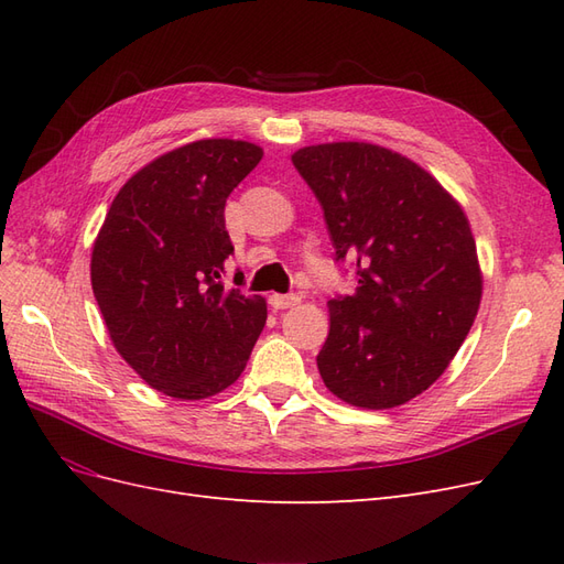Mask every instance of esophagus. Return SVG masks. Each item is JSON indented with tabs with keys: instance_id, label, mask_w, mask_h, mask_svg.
Returning <instances> with one entry per match:
<instances>
[{
	"instance_id": "1",
	"label": "esophagus",
	"mask_w": 564,
	"mask_h": 564,
	"mask_svg": "<svg viewBox=\"0 0 564 564\" xmlns=\"http://www.w3.org/2000/svg\"><path fill=\"white\" fill-rule=\"evenodd\" d=\"M301 299L296 294H272L270 296V305L275 311H286V308H294V305H299Z\"/></svg>"
}]
</instances>
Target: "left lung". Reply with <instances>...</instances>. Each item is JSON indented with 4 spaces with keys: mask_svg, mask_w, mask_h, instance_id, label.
<instances>
[{
    "mask_svg": "<svg viewBox=\"0 0 564 564\" xmlns=\"http://www.w3.org/2000/svg\"><path fill=\"white\" fill-rule=\"evenodd\" d=\"M292 162L357 282L327 303L319 377L355 406L404 404L442 377L480 308L468 218L429 172L381 145H311Z\"/></svg>",
    "mask_w": 564,
    "mask_h": 564,
    "instance_id": "8db88e82",
    "label": "left lung"
}]
</instances>
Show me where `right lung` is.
I'll return each instance as SVG.
<instances>
[{
	"instance_id": "add662e5",
	"label": "right lung",
	"mask_w": 564,
	"mask_h": 564,
	"mask_svg": "<svg viewBox=\"0 0 564 564\" xmlns=\"http://www.w3.org/2000/svg\"><path fill=\"white\" fill-rule=\"evenodd\" d=\"M261 158L228 139L166 152L124 183L96 237L91 286L112 344L169 398L235 383L263 332L265 301L224 286L226 199Z\"/></svg>"
}]
</instances>
